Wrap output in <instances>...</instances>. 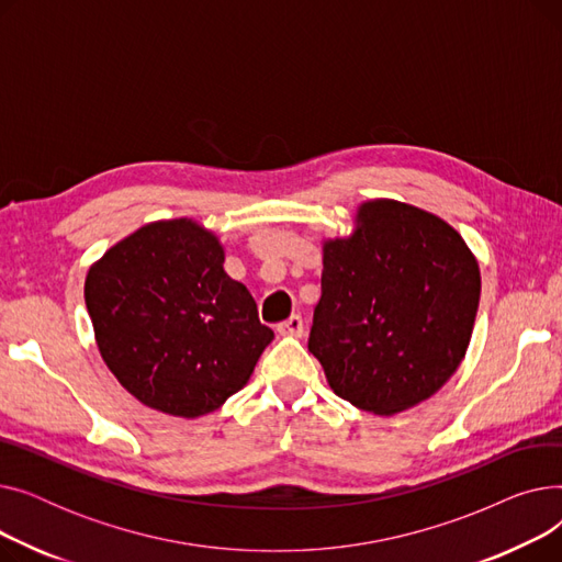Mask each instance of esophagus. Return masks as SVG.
<instances>
[{
  "mask_svg": "<svg viewBox=\"0 0 562 562\" xmlns=\"http://www.w3.org/2000/svg\"><path fill=\"white\" fill-rule=\"evenodd\" d=\"M303 318L299 316V314H293V316H289L284 323H280L278 326V333L282 335V337H303Z\"/></svg>",
  "mask_w": 562,
  "mask_h": 562,
  "instance_id": "1",
  "label": "esophagus"
}]
</instances>
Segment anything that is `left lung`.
Listing matches in <instances>:
<instances>
[{
  "label": "left lung",
  "mask_w": 562,
  "mask_h": 562,
  "mask_svg": "<svg viewBox=\"0 0 562 562\" xmlns=\"http://www.w3.org/2000/svg\"><path fill=\"white\" fill-rule=\"evenodd\" d=\"M479 301V261L447 221L369 200L352 234L323 241L307 346L339 398L392 417L458 371Z\"/></svg>",
  "instance_id": "1"
}]
</instances>
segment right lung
Returning a JSON list of instances; mask_svg holds the SVG:
<instances>
[{
	"label": "right lung",
	"mask_w": 562,
	"mask_h": 562,
	"mask_svg": "<svg viewBox=\"0 0 562 562\" xmlns=\"http://www.w3.org/2000/svg\"><path fill=\"white\" fill-rule=\"evenodd\" d=\"M218 236L193 218L155 221L88 269L83 299L100 356L143 405L195 419L239 392L271 344Z\"/></svg>",
	"instance_id": "right-lung-1"
}]
</instances>
